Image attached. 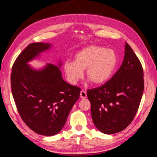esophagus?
I'll use <instances>...</instances> for the list:
<instances>
[{
    "mask_svg": "<svg viewBox=\"0 0 157 157\" xmlns=\"http://www.w3.org/2000/svg\"><path fill=\"white\" fill-rule=\"evenodd\" d=\"M86 96H87V95H86V92L84 90H82L80 91V98H86Z\"/></svg>",
    "mask_w": 157,
    "mask_h": 157,
    "instance_id": "34e87169",
    "label": "esophagus"
}]
</instances>
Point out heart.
<instances>
[{
  "label": "heart",
  "mask_w": 157,
  "mask_h": 157,
  "mask_svg": "<svg viewBox=\"0 0 157 157\" xmlns=\"http://www.w3.org/2000/svg\"><path fill=\"white\" fill-rule=\"evenodd\" d=\"M117 61V56L113 49L91 45L78 52L74 61L64 62L63 70L68 80L73 84L82 78L85 69L86 75L92 82L101 84L110 79Z\"/></svg>",
  "instance_id": "b5f03b06"
}]
</instances>
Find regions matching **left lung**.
Returning a JSON list of instances; mask_svg holds the SVG:
<instances>
[{
	"label": "left lung",
	"mask_w": 157,
	"mask_h": 157,
	"mask_svg": "<svg viewBox=\"0 0 157 157\" xmlns=\"http://www.w3.org/2000/svg\"><path fill=\"white\" fill-rule=\"evenodd\" d=\"M143 76L140 60L126 43L118 71L103 85L87 90L93 122L102 133L120 132L133 120L143 96Z\"/></svg>",
	"instance_id": "left-lung-1"
}]
</instances>
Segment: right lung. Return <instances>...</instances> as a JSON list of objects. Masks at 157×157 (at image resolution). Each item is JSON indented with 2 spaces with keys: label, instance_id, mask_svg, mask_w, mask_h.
I'll return each mask as SVG.
<instances>
[{
  "label": "right lung",
  "instance_id": "add662e5",
  "mask_svg": "<svg viewBox=\"0 0 157 157\" xmlns=\"http://www.w3.org/2000/svg\"><path fill=\"white\" fill-rule=\"evenodd\" d=\"M50 47L29 44L16 59L11 73L12 93L21 118L32 131L46 136L56 135L63 127L81 90L63 80L59 66L48 63L36 71L27 64Z\"/></svg>",
  "mask_w": 157,
  "mask_h": 157
}]
</instances>
